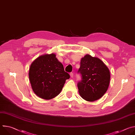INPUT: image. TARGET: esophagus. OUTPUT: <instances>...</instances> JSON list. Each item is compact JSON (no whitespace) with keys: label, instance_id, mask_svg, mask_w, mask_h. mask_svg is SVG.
Segmentation results:
<instances>
[{"label":"esophagus","instance_id":"1","mask_svg":"<svg viewBox=\"0 0 135 135\" xmlns=\"http://www.w3.org/2000/svg\"><path fill=\"white\" fill-rule=\"evenodd\" d=\"M70 77H71V78H73V76H74V74L73 73H70Z\"/></svg>","mask_w":135,"mask_h":135}]
</instances>
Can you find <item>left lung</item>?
I'll return each mask as SVG.
<instances>
[{"instance_id":"1","label":"left lung","mask_w":135,"mask_h":135,"mask_svg":"<svg viewBox=\"0 0 135 135\" xmlns=\"http://www.w3.org/2000/svg\"><path fill=\"white\" fill-rule=\"evenodd\" d=\"M78 73L82 77L78 83L81 97L88 102L102 98L107 91L110 81V72L104 63L97 57L86 54L82 57Z\"/></svg>"}]
</instances>
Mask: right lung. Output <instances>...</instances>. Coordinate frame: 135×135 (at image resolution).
Returning a JSON list of instances; mask_svg holds the SVG:
<instances>
[{
    "label": "right lung",
    "instance_id": "add662e5",
    "mask_svg": "<svg viewBox=\"0 0 135 135\" xmlns=\"http://www.w3.org/2000/svg\"><path fill=\"white\" fill-rule=\"evenodd\" d=\"M29 78L34 93L41 98L49 100L61 91L70 75L54 53L41 55L31 64Z\"/></svg>",
    "mask_w": 135,
    "mask_h": 135
}]
</instances>
